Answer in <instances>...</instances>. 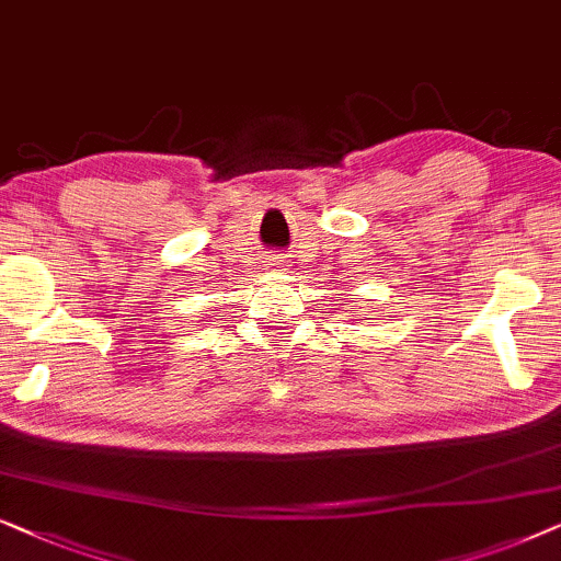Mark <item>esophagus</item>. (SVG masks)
Wrapping results in <instances>:
<instances>
[{
  "mask_svg": "<svg viewBox=\"0 0 561 561\" xmlns=\"http://www.w3.org/2000/svg\"><path fill=\"white\" fill-rule=\"evenodd\" d=\"M279 266H282V256L268 259V268H279Z\"/></svg>",
  "mask_w": 561,
  "mask_h": 561,
  "instance_id": "esophagus-1",
  "label": "esophagus"
}]
</instances>
